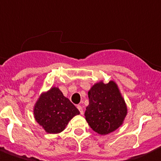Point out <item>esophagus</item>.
Here are the masks:
<instances>
[{"mask_svg": "<svg viewBox=\"0 0 161 161\" xmlns=\"http://www.w3.org/2000/svg\"><path fill=\"white\" fill-rule=\"evenodd\" d=\"M77 108H78V109L79 110V112H80V114H83V110H82V106H80V105H78L77 106Z\"/></svg>", "mask_w": 161, "mask_h": 161, "instance_id": "obj_1", "label": "esophagus"}]
</instances>
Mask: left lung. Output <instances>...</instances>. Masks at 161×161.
<instances>
[{
	"instance_id": "left-lung-1",
	"label": "left lung",
	"mask_w": 161,
	"mask_h": 161,
	"mask_svg": "<svg viewBox=\"0 0 161 161\" xmlns=\"http://www.w3.org/2000/svg\"><path fill=\"white\" fill-rule=\"evenodd\" d=\"M88 97L84 115L95 132L105 135L122 125L127 115V105L114 81L95 83L88 91Z\"/></svg>"
}]
</instances>
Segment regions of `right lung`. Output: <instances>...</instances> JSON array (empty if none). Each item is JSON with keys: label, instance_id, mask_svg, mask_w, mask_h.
I'll return each mask as SVG.
<instances>
[{"label": "right lung", "instance_id": "add662e5", "mask_svg": "<svg viewBox=\"0 0 161 161\" xmlns=\"http://www.w3.org/2000/svg\"><path fill=\"white\" fill-rule=\"evenodd\" d=\"M33 114L36 122L47 134H59L80 112L58 87L53 86L40 95L34 105Z\"/></svg>", "mask_w": 161, "mask_h": 161}]
</instances>
